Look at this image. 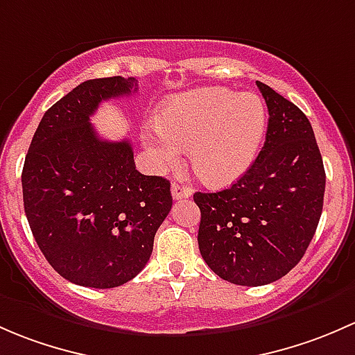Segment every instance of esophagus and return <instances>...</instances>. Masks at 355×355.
<instances>
[{
	"mask_svg": "<svg viewBox=\"0 0 355 355\" xmlns=\"http://www.w3.org/2000/svg\"><path fill=\"white\" fill-rule=\"evenodd\" d=\"M171 191H173L174 200H181V198H188V196H191L193 189L189 188V186H182V184H178V182H174Z\"/></svg>",
	"mask_w": 355,
	"mask_h": 355,
	"instance_id": "34e87169",
	"label": "esophagus"
}]
</instances>
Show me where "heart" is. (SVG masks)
<instances>
[{"label":"heart","mask_w":355,"mask_h":355,"mask_svg":"<svg viewBox=\"0 0 355 355\" xmlns=\"http://www.w3.org/2000/svg\"><path fill=\"white\" fill-rule=\"evenodd\" d=\"M157 128L145 133V147L159 166L174 167L182 148L205 182L231 184L257 159L266 130V109L254 94L200 89L171 101Z\"/></svg>","instance_id":"obj_1"}]
</instances>
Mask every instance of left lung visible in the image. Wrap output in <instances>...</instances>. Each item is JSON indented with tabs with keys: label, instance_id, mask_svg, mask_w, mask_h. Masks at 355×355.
Instances as JSON below:
<instances>
[{
	"label": "left lung",
	"instance_id": "obj_1",
	"mask_svg": "<svg viewBox=\"0 0 355 355\" xmlns=\"http://www.w3.org/2000/svg\"><path fill=\"white\" fill-rule=\"evenodd\" d=\"M268 107L265 145L231 188L195 193L200 253L220 279L258 287L304 257L323 210L324 167L304 112L257 82Z\"/></svg>",
	"mask_w": 355,
	"mask_h": 355
}]
</instances>
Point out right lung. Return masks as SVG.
<instances>
[{"label": "right lung", "instance_id": "1", "mask_svg": "<svg viewBox=\"0 0 355 355\" xmlns=\"http://www.w3.org/2000/svg\"><path fill=\"white\" fill-rule=\"evenodd\" d=\"M135 78L87 80L44 112L21 171L24 208L39 250L63 279L112 288L135 279L173 207L171 182L135 167L128 140L90 123L102 101L137 92Z\"/></svg>", "mask_w": 355, "mask_h": 355}]
</instances>
